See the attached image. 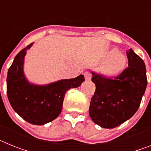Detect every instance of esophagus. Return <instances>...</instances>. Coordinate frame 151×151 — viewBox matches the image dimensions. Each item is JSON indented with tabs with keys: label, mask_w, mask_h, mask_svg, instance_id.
Segmentation results:
<instances>
[{
	"label": "esophagus",
	"mask_w": 151,
	"mask_h": 151,
	"mask_svg": "<svg viewBox=\"0 0 151 151\" xmlns=\"http://www.w3.org/2000/svg\"><path fill=\"white\" fill-rule=\"evenodd\" d=\"M84 76H85V78L86 80H90L91 78V73L88 71L84 73Z\"/></svg>",
	"instance_id": "34e87169"
}]
</instances>
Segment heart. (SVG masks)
<instances>
[{"label": "heart", "instance_id": "b5f03b06", "mask_svg": "<svg viewBox=\"0 0 151 151\" xmlns=\"http://www.w3.org/2000/svg\"><path fill=\"white\" fill-rule=\"evenodd\" d=\"M125 57L123 54L113 50L110 56L104 63L102 73L108 76H113L122 71L125 65Z\"/></svg>", "mask_w": 151, "mask_h": 151}]
</instances>
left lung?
Returning a JSON list of instances; mask_svg holds the SVG:
<instances>
[{"label": "left lung", "mask_w": 151, "mask_h": 151, "mask_svg": "<svg viewBox=\"0 0 151 151\" xmlns=\"http://www.w3.org/2000/svg\"><path fill=\"white\" fill-rule=\"evenodd\" d=\"M129 67L115 78L92 73L96 90L89 107L93 122L105 129H113L137 112L146 90V68L143 60L132 49L127 52Z\"/></svg>", "instance_id": "8db88e82"}]
</instances>
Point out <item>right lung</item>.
Here are the masks:
<instances>
[{
	"instance_id": "add662e5",
	"label": "right lung",
	"mask_w": 151,
	"mask_h": 151,
	"mask_svg": "<svg viewBox=\"0 0 151 151\" xmlns=\"http://www.w3.org/2000/svg\"><path fill=\"white\" fill-rule=\"evenodd\" d=\"M33 43L22 49L15 57L6 77V93L14 111L24 120L41 125L55 119L62 111L66 91L78 88L85 81L83 75L69 79L36 85L29 82L24 73L26 51Z\"/></svg>"
}]
</instances>
